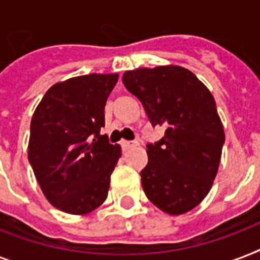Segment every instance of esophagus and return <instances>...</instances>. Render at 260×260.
<instances>
[{
  "label": "esophagus",
  "instance_id": "1",
  "mask_svg": "<svg viewBox=\"0 0 260 260\" xmlns=\"http://www.w3.org/2000/svg\"><path fill=\"white\" fill-rule=\"evenodd\" d=\"M121 146H122V150L128 151L131 150V148H134V147L138 146V142H122Z\"/></svg>",
  "mask_w": 260,
  "mask_h": 260
}]
</instances>
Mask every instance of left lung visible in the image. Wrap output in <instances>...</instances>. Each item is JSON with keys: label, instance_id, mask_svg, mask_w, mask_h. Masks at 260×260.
I'll list each match as a JSON object with an SVG mask.
<instances>
[{"label": "left lung", "instance_id": "1", "mask_svg": "<svg viewBox=\"0 0 260 260\" xmlns=\"http://www.w3.org/2000/svg\"><path fill=\"white\" fill-rule=\"evenodd\" d=\"M122 82L151 124L166 128L165 138L147 146L140 173L147 198L171 216L194 209L212 189L225 140L213 95L191 71L174 64L125 71Z\"/></svg>", "mask_w": 260, "mask_h": 260}]
</instances>
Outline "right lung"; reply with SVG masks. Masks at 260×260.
Returning a JSON list of instances; mask_svg holds the SVG:
<instances>
[{"mask_svg": "<svg viewBox=\"0 0 260 260\" xmlns=\"http://www.w3.org/2000/svg\"><path fill=\"white\" fill-rule=\"evenodd\" d=\"M117 81V73L66 79L47 90L35 109L28 160L48 202L64 213L87 214L108 197L121 147L100 131Z\"/></svg>", "mask_w": 260, "mask_h": 260, "instance_id": "1", "label": "right lung"}]
</instances>
